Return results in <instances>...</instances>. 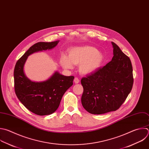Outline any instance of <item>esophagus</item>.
<instances>
[{
	"instance_id": "1",
	"label": "esophagus",
	"mask_w": 149,
	"mask_h": 149,
	"mask_svg": "<svg viewBox=\"0 0 149 149\" xmlns=\"http://www.w3.org/2000/svg\"><path fill=\"white\" fill-rule=\"evenodd\" d=\"M74 82H75V84H78V83L79 82V79L78 78L75 77V78H74Z\"/></svg>"
}]
</instances>
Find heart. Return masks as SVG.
<instances>
[{
	"instance_id": "obj_1",
	"label": "heart",
	"mask_w": 149,
	"mask_h": 149,
	"mask_svg": "<svg viewBox=\"0 0 149 149\" xmlns=\"http://www.w3.org/2000/svg\"><path fill=\"white\" fill-rule=\"evenodd\" d=\"M104 61L103 54L89 45L72 47L69 49L68 57L62 54L60 58V64L64 68L72 69L73 64H79V70L82 74L95 72L101 67Z\"/></svg>"
}]
</instances>
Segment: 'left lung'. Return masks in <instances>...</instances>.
<instances>
[{
  "label": "left lung",
  "instance_id": "obj_1",
  "mask_svg": "<svg viewBox=\"0 0 149 149\" xmlns=\"http://www.w3.org/2000/svg\"><path fill=\"white\" fill-rule=\"evenodd\" d=\"M111 61L81 79L84 88L81 103L89 113L101 115L118 109L130 92L133 68L130 58L112 42Z\"/></svg>",
  "mask_w": 149,
  "mask_h": 149
}]
</instances>
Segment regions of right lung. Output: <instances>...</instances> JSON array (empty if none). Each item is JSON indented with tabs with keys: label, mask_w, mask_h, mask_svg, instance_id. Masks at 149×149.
I'll list each match as a JSON object with an SVG mask.
<instances>
[{
	"label": "right lung",
	"mask_w": 149,
	"mask_h": 149,
	"mask_svg": "<svg viewBox=\"0 0 149 149\" xmlns=\"http://www.w3.org/2000/svg\"><path fill=\"white\" fill-rule=\"evenodd\" d=\"M59 41L34 44L17 61L15 67V91L16 96L27 109L37 115H50L58 109L63 95L72 85L74 77L64 76L56 71L46 81L33 82L26 76L24 65L30 55L51 49Z\"/></svg>",
	"instance_id": "obj_1"
}]
</instances>
